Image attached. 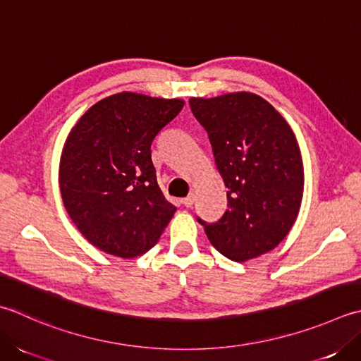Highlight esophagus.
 Instances as JSON below:
<instances>
[{"label":"esophagus","instance_id":"1","mask_svg":"<svg viewBox=\"0 0 361 361\" xmlns=\"http://www.w3.org/2000/svg\"><path fill=\"white\" fill-rule=\"evenodd\" d=\"M194 202H195V195L194 194H190V195H188V197H185V199L181 200V203L185 204L186 208H190L194 204Z\"/></svg>","mask_w":361,"mask_h":361}]
</instances>
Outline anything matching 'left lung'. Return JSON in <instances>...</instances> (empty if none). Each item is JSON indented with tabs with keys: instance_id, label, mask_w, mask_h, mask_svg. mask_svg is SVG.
Here are the masks:
<instances>
[{
	"instance_id": "1",
	"label": "left lung",
	"mask_w": 361,
	"mask_h": 361,
	"mask_svg": "<svg viewBox=\"0 0 361 361\" xmlns=\"http://www.w3.org/2000/svg\"><path fill=\"white\" fill-rule=\"evenodd\" d=\"M208 133L227 188V211L214 224L197 219L233 261L275 249L291 230L303 195V164L293 130L271 103L250 92L190 98Z\"/></svg>"
}]
</instances>
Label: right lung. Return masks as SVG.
I'll list each match as a JSON object with an SVG mask.
<instances>
[{
    "label": "right lung",
    "mask_w": 361,
    "mask_h": 361,
    "mask_svg": "<svg viewBox=\"0 0 361 361\" xmlns=\"http://www.w3.org/2000/svg\"><path fill=\"white\" fill-rule=\"evenodd\" d=\"M183 106L178 98L120 92L70 131L59 166L62 202L92 245L134 258L158 243L176 208L158 185L152 142Z\"/></svg>",
    "instance_id": "add662e5"
}]
</instances>
